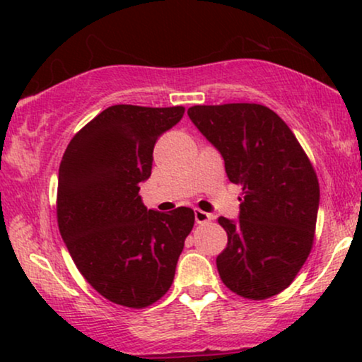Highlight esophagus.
Instances as JSON below:
<instances>
[{"mask_svg":"<svg viewBox=\"0 0 362 362\" xmlns=\"http://www.w3.org/2000/svg\"><path fill=\"white\" fill-rule=\"evenodd\" d=\"M194 219H196L197 224H206V222H209L212 219V216L209 214V212L196 209L194 211Z\"/></svg>","mask_w":362,"mask_h":362,"instance_id":"34e87169","label":"esophagus"}]
</instances>
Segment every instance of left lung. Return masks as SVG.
Here are the masks:
<instances>
[{"mask_svg":"<svg viewBox=\"0 0 362 362\" xmlns=\"http://www.w3.org/2000/svg\"><path fill=\"white\" fill-rule=\"evenodd\" d=\"M187 115L244 194L239 219L219 217L227 232V247L216 259L221 280L249 300L279 295L315 239L320 185L308 156L288 125L259 103L194 105Z\"/></svg>","mask_w":362,"mask_h":362,"instance_id":"obj_1","label":"left lung"}]
</instances>
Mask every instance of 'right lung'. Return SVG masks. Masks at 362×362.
Here are the masks:
<instances>
[{
  "mask_svg": "<svg viewBox=\"0 0 362 362\" xmlns=\"http://www.w3.org/2000/svg\"><path fill=\"white\" fill-rule=\"evenodd\" d=\"M185 107L112 105L76 133L59 166L57 224L74 264L113 303L145 308L170 290L194 211L146 209L158 138Z\"/></svg>",
  "mask_w": 362,
  "mask_h": 362,
  "instance_id": "obj_1",
  "label": "right lung"
}]
</instances>
